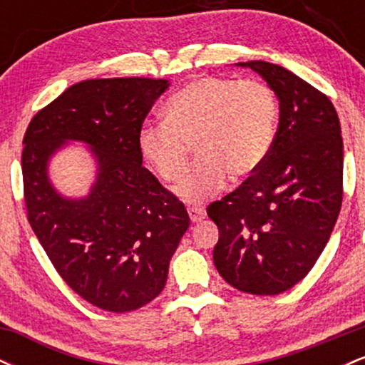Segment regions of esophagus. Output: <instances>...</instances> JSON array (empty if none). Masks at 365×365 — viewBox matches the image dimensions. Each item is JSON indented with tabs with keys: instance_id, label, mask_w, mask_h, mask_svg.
Returning a JSON list of instances; mask_svg holds the SVG:
<instances>
[{
	"instance_id": "esophagus-1",
	"label": "esophagus",
	"mask_w": 365,
	"mask_h": 365,
	"mask_svg": "<svg viewBox=\"0 0 365 365\" xmlns=\"http://www.w3.org/2000/svg\"><path fill=\"white\" fill-rule=\"evenodd\" d=\"M188 216H190L192 223H199L206 217V211L202 207H188Z\"/></svg>"
}]
</instances>
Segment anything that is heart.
Returning a JSON list of instances; mask_svg holds the SVG:
<instances>
[{
    "label": "heart",
    "mask_w": 365,
    "mask_h": 365,
    "mask_svg": "<svg viewBox=\"0 0 365 365\" xmlns=\"http://www.w3.org/2000/svg\"><path fill=\"white\" fill-rule=\"evenodd\" d=\"M163 121L140 127V158L158 178L173 183L187 171L188 148L194 149V168L175 194L200 204L223 188L228 175L242 180L264 165L274 142L278 101L264 82L199 77L166 101Z\"/></svg>",
    "instance_id": "obj_1"
}]
</instances>
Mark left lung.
<instances>
[{
    "mask_svg": "<svg viewBox=\"0 0 365 365\" xmlns=\"http://www.w3.org/2000/svg\"><path fill=\"white\" fill-rule=\"evenodd\" d=\"M261 75L279 101V125L264 165L207 207L220 238L217 273L237 290L278 295L312 269L343 197V140L333 103L290 70L237 63Z\"/></svg>",
    "mask_w": 365,
    "mask_h": 365,
    "instance_id": "obj_1",
    "label": "left lung"
}]
</instances>
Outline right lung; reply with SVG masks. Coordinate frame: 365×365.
I'll list each match as a JSON object with an SVG mask.
<instances>
[{
	"label": "right lung",
	"instance_id": "add662e5",
	"mask_svg": "<svg viewBox=\"0 0 365 365\" xmlns=\"http://www.w3.org/2000/svg\"><path fill=\"white\" fill-rule=\"evenodd\" d=\"M165 78H91L68 87L29 123L22 175L29 223L66 284L110 312L163 292L187 232V209L142 166L137 135L168 91ZM70 141L90 148L95 180L83 197L52 185L48 163Z\"/></svg>",
	"mask_w": 365,
	"mask_h": 365
}]
</instances>
